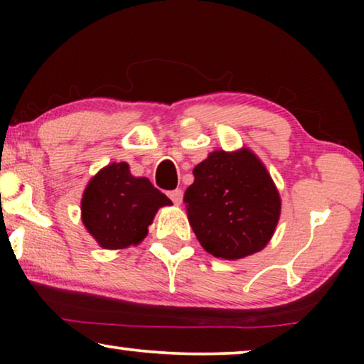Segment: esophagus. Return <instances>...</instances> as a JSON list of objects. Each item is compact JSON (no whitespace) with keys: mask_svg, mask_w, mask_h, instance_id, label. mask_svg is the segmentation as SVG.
<instances>
[{"mask_svg":"<svg viewBox=\"0 0 364 364\" xmlns=\"http://www.w3.org/2000/svg\"><path fill=\"white\" fill-rule=\"evenodd\" d=\"M168 197H171V200L176 203V205H181L182 203V197H183V192L181 188H176V191L168 192Z\"/></svg>","mask_w":364,"mask_h":364,"instance_id":"esophagus-1","label":"esophagus"}]
</instances>
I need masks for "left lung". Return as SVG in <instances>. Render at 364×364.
<instances>
[{
    "mask_svg": "<svg viewBox=\"0 0 364 364\" xmlns=\"http://www.w3.org/2000/svg\"><path fill=\"white\" fill-rule=\"evenodd\" d=\"M186 191L187 218L203 250L240 260L263 250L277 230L280 192L250 147L210 152L193 168Z\"/></svg>",
    "mask_w": 364,
    "mask_h": 364,
    "instance_id": "1",
    "label": "left lung"
}]
</instances>
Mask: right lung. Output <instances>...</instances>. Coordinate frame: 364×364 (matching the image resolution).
I'll return each instance as SVG.
<instances>
[{
	"label": "right lung",
	"mask_w": 364,
	"mask_h": 364,
	"mask_svg": "<svg viewBox=\"0 0 364 364\" xmlns=\"http://www.w3.org/2000/svg\"><path fill=\"white\" fill-rule=\"evenodd\" d=\"M171 198L147 177H134L127 162H111L89 178L81 198V220L104 250H126L147 237L159 208Z\"/></svg>",
	"instance_id": "right-lung-1"
}]
</instances>
